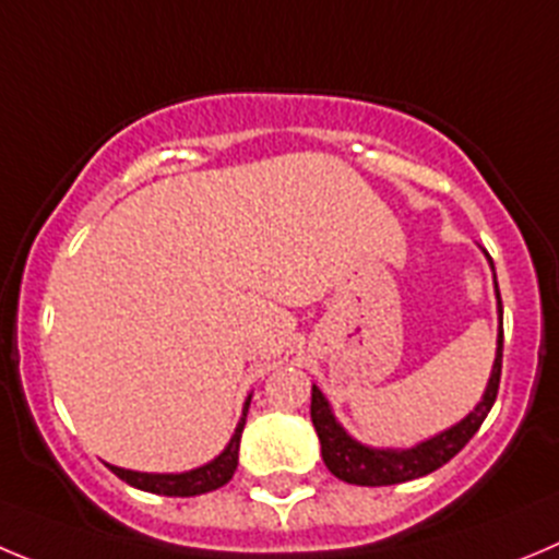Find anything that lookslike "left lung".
Listing matches in <instances>:
<instances>
[{
	"label": "left lung",
	"mask_w": 559,
	"mask_h": 559,
	"mask_svg": "<svg viewBox=\"0 0 559 559\" xmlns=\"http://www.w3.org/2000/svg\"><path fill=\"white\" fill-rule=\"evenodd\" d=\"M485 259H488V264H491L493 270L491 255L485 253ZM493 292H497V311H499L497 358H493L491 378H488V383H485L483 397H479V403L474 405V411H468L461 421H455V425L447 427V430L436 432V436L425 438V441H419V444L414 447L361 444L358 438H353L350 432L338 425L331 403H328L325 394L317 389V383L311 385V421H314V430L317 436H320L322 461H325L328 472H331L333 477L344 479V483H350V485L408 483V479L425 477V474L441 468L447 461H452V457L468 444V438L479 430V425L485 421L488 411L493 408V400H497V391H499V374H502V297H499L497 273H493Z\"/></svg>",
	"instance_id": "left-lung-1"
}]
</instances>
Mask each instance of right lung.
Masks as SVG:
<instances>
[{"label": "right lung", "instance_id": "add662e5", "mask_svg": "<svg viewBox=\"0 0 559 559\" xmlns=\"http://www.w3.org/2000/svg\"><path fill=\"white\" fill-rule=\"evenodd\" d=\"M248 405H250V394L242 405V416H239L237 427H234V436L231 441L226 444V450L221 452L217 457H212L209 463L203 466L190 468V472H132V468H121V466H112L118 477L123 483H129L132 488H140V491H148V493H159V497H198V493H209V491H217L228 479L234 477L237 472V463H239V441H242V430H245V419H248Z\"/></svg>", "mask_w": 559, "mask_h": 559}]
</instances>
